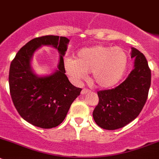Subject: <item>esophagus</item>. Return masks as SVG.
Listing matches in <instances>:
<instances>
[{
  "label": "esophagus",
  "mask_w": 159,
  "mask_h": 159,
  "mask_svg": "<svg viewBox=\"0 0 159 159\" xmlns=\"http://www.w3.org/2000/svg\"><path fill=\"white\" fill-rule=\"evenodd\" d=\"M90 92H91V90H89V89H83L82 91H81V94H82V95H85V94L89 93Z\"/></svg>",
  "instance_id": "esophagus-1"
}]
</instances>
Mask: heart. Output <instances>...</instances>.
Here are the masks:
<instances>
[{
    "label": "heart",
    "instance_id": "heart-1",
    "mask_svg": "<svg viewBox=\"0 0 159 159\" xmlns=\"http://www.w3.org/2000/svg\"><path fill=\"white\" fill-rule=\"evenodd\" d=\"M128 62V55L122 47L95 45L81 49L75 59L66 58L64 68L77 81L84 79L87 73H92V81L98 87L109 89L120 81Z\"/></svg>",
    "mask_w": 159,
    "mask_h": 159
}]
</instances>
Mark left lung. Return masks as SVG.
I'll return each instance as SVG.
<instances>
[{
    "label": "left lung",
    "instance_id": "obj_1",
    "mask_svg": "<svg viewBox=\"0 0 159 159\" xmlns=\"http://www.w3.org/2000/svg\"><path fill=\"white\" fill-rule=\"evenodd\" d=\"M134 68L125 81L115 89L98 92V103L93 111L97 125L105 130H116L138 116L147 101L151 85V70L142 53L131 48Z\"/></svg>",
    "mask_w": 159,
    "mask_h": 159
}]
</instances>
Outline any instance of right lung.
<instances>
[{"mask_svg":"<svg viewBox=\"0 0 159 159\" xmlns=\"http://www.w3.org/2000/svg\"><path fill=\"white\" fill-rule=\"evenodd\" d=\"M69 39L58 35L37 37L20 49L11 63L9 89L14 106L29 124L43 129L57 127L81 89L74 86L65 75L63 57ZM42 45H52L58 50V69L48 76L39 77L30 67L33 53Z\"/></svg>","mask_w":159,"mask_h":159,"instance_id":"obj_1","label":"right lung"}]
</instances>
